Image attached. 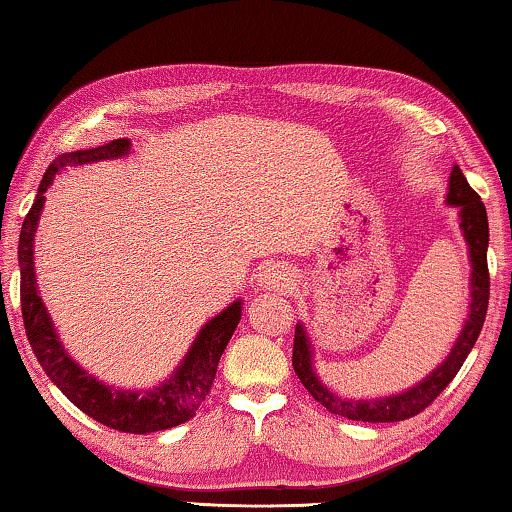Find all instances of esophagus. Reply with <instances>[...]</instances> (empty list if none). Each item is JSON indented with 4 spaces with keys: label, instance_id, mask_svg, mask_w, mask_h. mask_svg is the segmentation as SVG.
<instances>
[{
    "label": "esophagus",
    "instance_id": "1",
    "mask_svg": "<svg viewBox=\"0 0 512 512\" xmlns=\"http://www.w3.org/2000/svg\"><path fill=\"white\" fill-rule=\"evenodd\" d=\"M259 282L266 289H278V292H287L296 285V276L294 271L285 264H266L262 269V276H259Z\"/></svg>",
    "mask_w": 512,
    "mask_h": 512
}]
</instances>
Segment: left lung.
<instances>
[{
	"instance_id": "1",
	"label": "left lung",
	"mask_w": 512,
	"mask_h": 512,
	"mask_svg": "<svg viewBox=\"0 0 512 512\" xmlns=\"http://www.w3.org/2000/svg\"><path fill=\"white\" fill-rule=\"evenodd\" d=\"M446 204L451 207H460V230L464 234V241L469 246V259H471V305L469 317L462 326L460 338L446 356V361L432 370L421 384L411 386L409 391L388 395V398H375V400H356L345 398V395H335L322 384L317 377L315 365H312V347L308 331L303 324H296L294 331V352H292V365L296 377L301 384L308 388V393L319 404L329 409V414L345 416L349 421L361 423H398L407 421V418L421 414L425 407L439 398V393L451 384L453 377L460 372L462 363L467 361L471 347L476 345L480 329H483L487 303H490V271H487V241H490V227H487V211L485 204L469 181L464 179L460 167H453L451 181H448V195Z\"/></svg>"
}]
</instances>
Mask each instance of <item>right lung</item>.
Wrapping results in <instances>:
<instances>
[{
	"mask_svg": "<svg viewBox=\"0 0 512 512\" xmlns=\"http://www.w3.org/2000/svg\"><path fill=\"white\" fill-rule=\"evenodd\" d=\"M128 151H131V140L121 137V140H112L96 149L61 154L48 165L41 186H38L36 200L20 230V305L29 345H32L45 375L55 381L59 391L80 411H85L94 421L112 427V430L149 434L190 421L195 411L200 409V404L207 400L213 379H216L220 356H223L227 342H230L241 319V299H236L230 308H225L220 315L202 326L188 354L183 356L181 365L172 372L170 379H165L156 388H149V391H124V388H114L91 377L87 370H82L68 356L55 326H52L48 308L38 296L34 273L36 225L45 204V190L55 181V174H59L64 167L121 158Z\"/></svg>",
	"mask_w": 512,
	"mask_h": 512,
	"instance_id": "right-lung-1",
	"label": "right lung"
}]
</instances>
